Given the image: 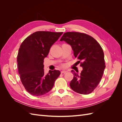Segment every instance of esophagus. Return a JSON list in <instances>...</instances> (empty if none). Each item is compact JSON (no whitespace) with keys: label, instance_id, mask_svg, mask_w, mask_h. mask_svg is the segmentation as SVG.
Instances as JSON below:
<instances>
[{"label":"esophagus","instance_id":"1","mask_svg":"<svg viewBox=\"0 0 122 122\" xmlns=\"http://www.w3.org/2000/svg\"><path fill=\"white\" fill-rule=\"evenodd\" d=\"M66 72H67V71H66V70H62L61 71V74H63V73H66Z\"/></svg>","mask_w":122,"mask_h":122}]
</instances>
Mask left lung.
<instances>
[{"instance_id": "1", "label": "left lung", "mask_w": 122, "mask_h": 122, "mask_svg": "<svg viewBox=\"0 0 122 122\" xmlns=\"http://www.w3.org/2000/svg\"><path fill=\"white\" fill-rule=\"evenodd\" d=\"M71 46L74 55L83 68L80 74L74 70L70 86L76 93L87 95L97 87L105 68L104 55L99 43L91 36L78 32H66L61 38Z\"/></svg>"}]
</instances>
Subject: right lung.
<instances>
[{
    "label": "right lung",
    "mask_w": 122,
    "mask_h": 122,
    "mask_svg": "<svg viewBox=\"0 0 122 122\" xmlns=\"http://www.w3.org/2000/svg\"><path fill=\"white\" fill-rule=\"evenodd\" d=\"M62 33L36 31L21 43L17 57L18 72L22 83L29 94L37 96L46 94L61 74L60 71L54 70L45 75L43 63L51 47Z\"/></svg>",
    "instance_id": "right-lung-1"
}]
</instances>
